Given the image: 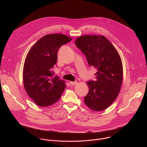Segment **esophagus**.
I'll use <instances>...</instances> for the list:
<instances>
[{
	"label": "esophagus",
	"instance_id": "esophagus-1",
	"mask_svg": "<svg viewBox=\"0 0 147 147\" xmlns=\"http://www.w3.org/2000/svg\"><path fill=\"white\" fill-rule=\"evenodd\" d=\"M77 83V81H70V84L71 86H73Z\"/></svg>",
	"mask_w": 147,
	"mask_h": 147
}]
</instances>
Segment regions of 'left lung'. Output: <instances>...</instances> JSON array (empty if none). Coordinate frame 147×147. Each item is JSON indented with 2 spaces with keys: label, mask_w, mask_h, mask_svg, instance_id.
Returning <instances> with one entry per match:
<instances>
[{
  "label": "left lung",
  "mask_w": 147,
  "mask_h": 147,
  "mask_svg": "<svg viewBox=\"0 0 147 147\" xmlns=\"http://www.w3.org/2000/svg\"><path fill=\"white\" fill-rule=\"evenodd\" d=\"M75 44L85 55L88 65L97 69L95 80L87 82L89 92L84 102L92 111H103L115 101L120 91L123 80L120 56L103 35L81 36L76 39Z\"/></svg>",
  "instance_id": "8db88e82"
}]
</instances>
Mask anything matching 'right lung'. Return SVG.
Here are the masks:
<instances>
[{
	"instance_id": "obj_1",
	"label": "right lung",
	"mask_w": 147,
	"mask_h": 147,
	"mask_svg": "<svg viewBox=\"0 0 147 147\" xmlns=\"http://www.w3.org/2000/svg\"><path fill=\"white\" fill-rule=\"evenodd\" d=\"M72 38L64 34H48L39 39L29 51L24 65V88L30 98L41 107L51 106L60 98L65 82L53 77L59 48Z\"/></svg>"
}]
</instances>
